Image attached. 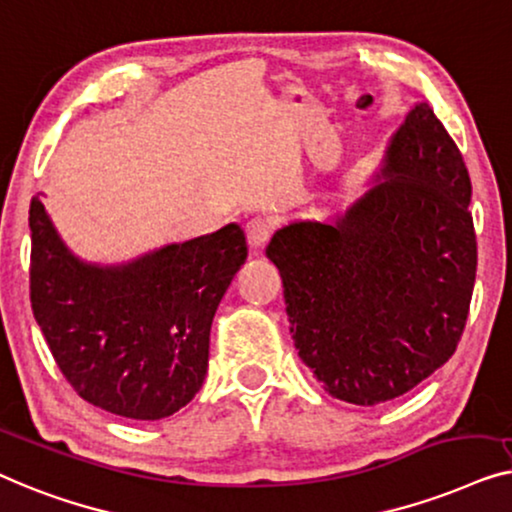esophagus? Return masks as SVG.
<instances>
[{
  "instance_id": "obj_1",
  "label": "esophagus",
  "mask_w": 512,
  "mask_h": 512,
  "mask_svg": "<svg viewBox=\"0 0 512 512\" xmlns=\"http://www.w3.org/2000/svg\"><path fill=\"white\" fill-rule=\"evenodd\" d=\"M271 232H273V225L271 220H264V218H253L246 225V236H248V246L253 250L264 248V243L271 239Z\"/></svg>"
}]
</instances>
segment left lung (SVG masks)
Masks as SVG:
<instances>
[{"label": "left lung", "mask_w": 512, "mask_h": 512, "mask_svg": "<svg viewBox=\"0 0 512 512\" xmlns=\"http://www.w3.org/2000/svg\"><path fill=\"white\" fill-rule=\"evenodd\" d=\"M376 178L334 222H290L266 248L299 357L355 406L397 399L448 362L478 266L469 171L429 104L406 115Z\"/></svg>", "instance_id": "8db88e82"}]
</instances>
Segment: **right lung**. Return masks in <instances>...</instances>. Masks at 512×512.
I'll use <instances>...</instances> for the list:
<instances>
[{"label": "right lung", "mask_w": 512, "mask_h": 512, "mask_svg": "<svg viewBox=\"0 0 512 512\" xmlns=\"http://www.w3.org/2000/svg\"><path fill=\"white\" fill-rule=\"evenodd\" d=\"M32 311L57 366L92 406L162 420L194 399L213 315L248 257L239 225L169 243L125 264L78 259L30 204Z\"/></svg>", "instance_id": "1"}]
</instances>
